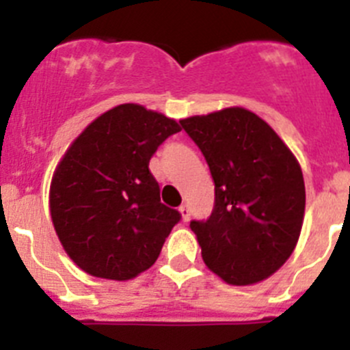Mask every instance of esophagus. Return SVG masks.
Masks as SVG:
<instances>
[{
  "mask_svg": "<svg viewBox=\"0 0 350 350\" xmlns=\"http://www.w3.org/2000/svg\"><path fill=\"white\" fill-rule=\"evenodd\" d=\"M178 212H180V215H182V221L184 222H187L189 221V215H191V212H189V206L185 205H180V208H178Z\"/></svg>",
  "mask_w": 350,
  "mask_h": 350,
  "instance_id": "obj_1",
  "label": "esophagus"
}]
</instances>
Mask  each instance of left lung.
Wrapping results in <instances>:
<instances>
[{"instance_id": "8db88e82", "label": "left lung", "mask_w": 350, "mask_h": 350, "mask_svg": "<svg viewBox=\"0 0 350 350\" xmlns=\"http://www.w3.org/2000/svg\"><path fill=\"white\" fill-rule=\"evenodd\" d=\"M215 184L206 221H191L206 267L249 286L287 261L299 238L305 182L298 161L270 126L245 108L180 120Z\"/></svg>"}]
</instances>
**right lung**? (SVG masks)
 <instances>
[{"label": "right lung", "instance_id": "1", "mask_svg": "<svg viewBox=\"0 0 350 350\" xmlns=\"http://www.w3.org/2000/svg\"><path fill=\"white\" fill-rule=\"evenodd\" d=\"M180 126L126 103L92 120L68 148L51 184L55 233L92 277L129 280L156 262L180 212L163 205L148 161Z\"/></svg>", "mask_w": 350, "mask_h": 350}]
</instances>
